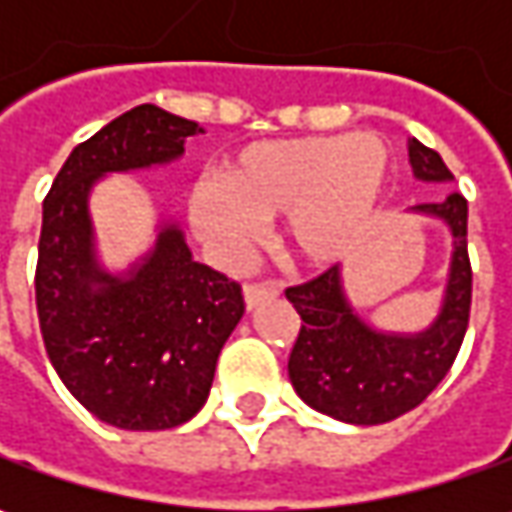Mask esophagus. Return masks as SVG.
Listing matches in <instances>:
<instances>
[{"instance_id":"esophagus-1","label":"esophagus","mask_w":512,"mask_h":512,"mask_svg":"<svg viewBox=\"0 0 512 512\" xmlns=\"http://www.w3.org/2000/svg\"><path fill=\"white\" fill-rule=\"evenodd\" d=\"M276 293H279L276 285H245V307L247 310H256L262 302L273 299Z\"/></svg>"}]
</instances>
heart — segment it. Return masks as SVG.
Returning a JSON list of instances; mask_svg holds the SVG:
<instances>
[{
  "label": "heart",
  "mask_w": 512,
  "mask_h": 512,
  "mask_svg": "<svg viewBox=\"0 0 512 512\" xmlns=\"http://www.w3.org/2000/svg\"><path fill=\"white\" fill-rule=\"evenodd\" d=\"M393 173V150L379 133L256 142L227 162L225 185L190 190V225L219 262L236 265L262 242V222L285 216L287 256L325 270L370 236Z\"/></svg>",
  "instance_id": "obj_1"
}]
</instances>
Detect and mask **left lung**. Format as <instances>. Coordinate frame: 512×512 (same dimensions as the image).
Returning <instances> with one entry per match:
<instances>
[{
    "label": "left lung",
    "instance_id": "8db88e82",
    "mask_svg": "<svg viewBox=\"0 0 512 512\" xmlns=\"http://www.w3.org/2000/svg\"><path fill=\"white\" fill-rule=\"evenodd\" d=\"M410 168L419 182L447 185L453 173L436 150L407 139ZM410 216L439 222L450 236V262L436 316L419 330H382L350 302L342 267L319 279L287 287V299L302 316V330L287 359L296 396L336 422L384 424L422 404L442 382L462 347L470 319V259L467 202L450 193L442 202L407 207Z\"/></svg>",
    "mask_w": 512,
    "mask_h": 512
}]
</instances>
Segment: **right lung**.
<instances>
[{"label":"right lung","instance_id":"obj_1","mask_svg":"<svg viewBox=\"0 0 512 512\" xmlns=\"http://www.w3.org/2000/svg\"><path fill=\"white\" fill-rule=\"evenodd\" d=\"M199 122L139 105L73 148L42 205L36 310L50 364L70 396L119 430H168L207 402L216 359L245 313L242 287L193 259L162 210L153 242L108 267L90 196L113 173L165 168Z\"/></svg>","mask_w":512,"mask_h":512}]
</instances>
